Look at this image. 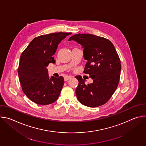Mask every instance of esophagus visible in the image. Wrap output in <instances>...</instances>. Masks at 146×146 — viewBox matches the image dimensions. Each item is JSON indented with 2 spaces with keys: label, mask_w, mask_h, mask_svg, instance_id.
<instances>
[{
  "label": "esophagus",
  "mask_w": 146,
  "mask_h": 146,
  "mask_svg": "<svg viewBox=\"0 0 146 146\" xmlns=\"http://www.w3.org/2000/svg\"><path fill=\"white\" fill-rule=\"evenodd\" d=\"M71 78H72V76H65V77H64V80H65V81H66L69 80V79H70Z\"/></svg>",
  "instance_id": "1"
}]
</instances>
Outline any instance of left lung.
<instances>
[{"mask_svg":"<svg viewBox=\"0 0 146 146\" xmlns=\"http://www.w3.org/2000/svg\"><path fill=\"white\" fill-rule=\"evenodd\" d=\"M74 40L84 48L87 60L84 73L92 78V84L85 83L81 76L76 94L78 101L86 106L96 108L105 104L115 91L120 78L121 61L111 41L92 34H76L69 40Z\"/></svg>","mask_w":146,"mask_h":146,"instance_id":"left-lung-1","label":"left lung"}]
</instances>
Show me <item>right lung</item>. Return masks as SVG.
Listing matches in <instances>:
<instances>
[{
  "instance_id": "1",
  "label": "right lung",
  "mask_w": 146,
  "mask_h": 146,
  "mask_svg": "<svg viewBox=\"0 0 146 146\" xmlns=\"http://www.w3.org/2000/svg\"><path fill=\"white\" fill-rule=\"evenodd\" d=\"M72 33L58 32L41 35L33 38L21 55L18 74L22 90L34 103L47 105L58 98L64 78H49L47 67L55 63V54L60 41Z\"/></svg>"
}]
</instances>
